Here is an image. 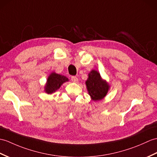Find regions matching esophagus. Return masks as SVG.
I'll return each instance as SVG.
<instances>
[{"label":"esophagus","mask_w":157,"mask_h":157,"mask_svg":"<svg viewBox=\"0 0 157 157\" xmlns=\"http://www.w3.org/2000/svg\"><path fill=\"white\" fill-rule=\"evenodd\" d=\"M71 79L72 82H75V83L78 82V78L77 77H76V76H71Z\"/></svg>","instance_id":"esophagus-1"}]
</instances>
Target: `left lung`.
Wrapping results in <instances>:
<instances>
[{"label": "left lung", "mask_w": 157, "mask_h": 157, "mask_svg": "<svg viewBox=\"0 0 157 157\" xmlns=\"http://www.w3.org/2000/svg\"><path fill=\"white\" fill-rule=\"evenodd\" d=\"M86 84L89 95L94 101L103 99L110 88L108 83L101 78L100 73L94 70L90 72Z\"/></svg>", "instance_id": "1"}]
</instances>
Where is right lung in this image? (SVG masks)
Returning <instances> with one entry per match:
<instances>
[{
  "instance_id": "right-lung-1",
  "label": "right lung",
  "mask_w": 157,
  "mask_h": 157,
  "mask_svg": "<svg viewBox=\"0 0 157 157\" xmlns=\"http://www.w3.org/2000/svg\"><path fill=\"white\" fill-rule=\"evenodd\" d=\"M68 81V78L65 76L52 72L47 78L45 86V92L48 94H52L59 89L63 83Z\"/></svg>"
}]
</instances>
